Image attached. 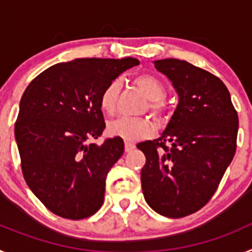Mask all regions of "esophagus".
Returning a JSON list of instances; mask_svg holds the SVG:
<instances>
[{
  "label": "esophagus",
  "mask_w": 252,
  "mask_h": 252,
  "mask_svg": "<svg viewBox=\"0 0 252 252\" xmlns=\"http://www.w3.org/2000/svg\"><path fill=\"white\" fill-rule=\"evenodd\" d=\"M133 149H135V145H133V144H131V142H126V144H125V151H126V153L133 150Z\"/></svg>",
  "instance_id": "obj_1"
}]
</instances>
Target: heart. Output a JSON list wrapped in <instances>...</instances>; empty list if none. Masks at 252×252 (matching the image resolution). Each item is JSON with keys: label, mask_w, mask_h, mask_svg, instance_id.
<instances>
[{"label": "heart", "mask_w": 252, "mask_h": 252, "mask_svg": "<svg viewBox=\"0 0 252 252\" xmlns=\"http://www.w3.org/2000/svg\"><path fill=\"white\" fill-rule=\"evenodd\" d=\"M135 83L150 99L151 111L157 115L161 113L164 108L161 99L165 95V88L161 82L153 74H141L136 77ZM120 87H121L120 81L115 79L107 84L102 91L101 97H99V106H101V110L107 115L115 113ZM107 130L112 136L121 137L125 141H137L140 139L150 136L155 130V126L150 120L145 117H120V119L108 122Z\"/></svg>", "instance_id": "heart-1"}]
</instances>
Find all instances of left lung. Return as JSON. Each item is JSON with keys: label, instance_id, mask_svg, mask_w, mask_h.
Masks as SVG:
<instances>
[{"label": "left lung", "instance_id": "8db88e82", "mask_svg": "<svg viewBox=\"0 0 252 252\" xmlns=\"http://www.w3.org/2000/svg\"><path fill=\"white\" fill-rule=\"evenodd\" d=\"M154 65L173 83L179 101L160 137L137 144L146 157L142 193L159 215L186 217L211 199L232 161L239 116L216 75L171 58Z\"/></svg>", "mask_w": 252, "mask_h": 252}]
</instances>
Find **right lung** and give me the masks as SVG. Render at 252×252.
<instances>
[{"instance_id": "obj_1", "label": "right lung", "mask_w": 252, "mask_h": 252, "mask_svg": "<svg viewBox=\"0 0 252 252\" xmlns=\"http://www.w3.org/2000/svg\"><path fill=\"white\" fill-rule=\"evenodd\" d=\"M135 58H82L40 73L25 90L15 124L22 174L29 188L55 215L82 220L104 199L106 177L125 150L121 137L90 144L103 132L102 91Z\"/></svg>"}]
</instances>
